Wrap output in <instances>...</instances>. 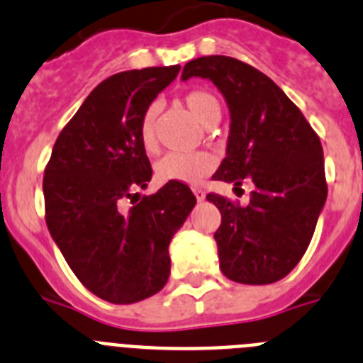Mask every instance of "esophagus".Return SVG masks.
<instances>
[{"label":"esophagus","mask_w":363,"mask_h":363,"mask_svg":"<svg viewBox=\"0 0 363 363\" xmlns=\"http://www.w3.org/2000/svg\"><path fill=\"white\" fill-rule=\"evenodd\" d=\"M194 196H196V200L198 201H201V200H205V191L203 189H194Z\"/></svg>","instance_id":"34e87169"}]
</instances>
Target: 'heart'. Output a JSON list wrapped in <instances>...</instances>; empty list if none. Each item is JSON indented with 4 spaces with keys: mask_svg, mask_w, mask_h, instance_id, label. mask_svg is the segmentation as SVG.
I'll list each match as a JSON object with an SVG mask.
<instances>
[{
    "mask_svg": "<svg viewBox=\"0 0 363 363\" xmlns=\"http://www.w3.org/2000/svg\"><path fill=\"white\" fill-rule=\"evenodd\" d=\"M184 104L192 116L207 127H213L221 118V105L213 92L205 89H192L185 92ZM160 105L150 104L140 121V140L145 150L156 149V130H158ZM216 167V158L205 150L196 152H169L156 165V176L162 182H179V184H200Z\"/></svg>",
    "mask_w": 363,
    "mask_h": 363,
    "instance_id": "b5f03b06",
    "label": "heart"
}]
</instances>
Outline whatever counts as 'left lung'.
I'll return each instance as SVG.
<instances>
[{
    "label": "left lung",
    "instance_id": "obj_1",
    "mask_svg": "<svg viewBox=\"0 0 363 363\" xmlns=\"http://www.w3.org/2000/svg\"><path fill=\"white\" fill-rule=\"evenodd\" d=\"M209 78L230 111L227 156L213 179L255 191L247 207L209 192L221 213L214 233L220 269L238 284L281 280L306 255L327 198L318 134L269 76L229 56H203L182 78Z\"/></svg>",
    "mask_w": 363,
    "mask_h": 363
}]
</instances>
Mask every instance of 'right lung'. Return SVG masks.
Returning <instances> with one entry per match:
<instances>
[{
    "instance_id": "add662e5",
    "label": "right lung",
    "mask_w": 363,
    "mask_h": 363,
    "mask_svg": "<svg viewBox=\"0 0 363 363\" xmlns=\"http://www.w3.org/2000/svg\"><path fill=\"white\" fill-rule=\"evenodd\" d=\"M179 65L118 72L86 96L45 167V221L69 267L111 303L145 300L169 280V243L196 198L169 182L138 200L152 169L140 121ZM131 198L133 208H123ZM137 201L133 202L132 198Z\"/></svg>"
}]
</instances>
